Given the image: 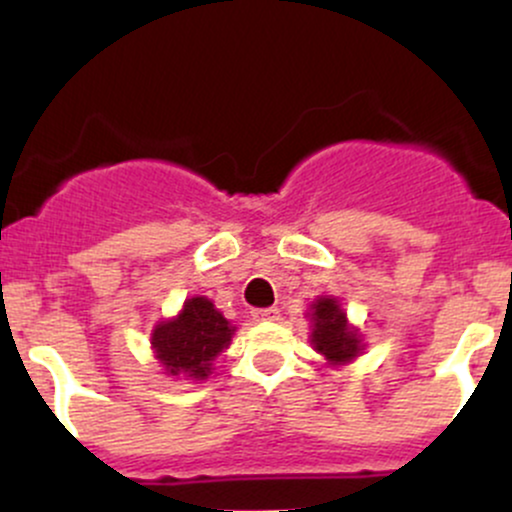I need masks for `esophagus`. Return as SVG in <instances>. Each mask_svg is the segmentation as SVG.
Instances as JSON below:
<instances>
[{"label": "esophagus", "instance_id": "1", "mask_svg": "<svg viewBox=\"0 0 512 512\" xmlns=\"http://www.w3.org/2000/svg\"><path fill=\"white\" fill-rule=\"evenodd\" d=\"M252 317H255L257 322H272V320H279V310H276V308H257V310H252Z\"/></svg>", "mask_w": 512, "mask_h": 512}]
</instances>
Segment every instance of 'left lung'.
I'll use <instances>...</instances> for the list:
<instances>
[{
    "label": "left lung",
    "instance_id": "1",
    "mask_svg": "<svg viewBox=\"0 0 512 512\" xmlns=\"http://www.w3.org/2000/svg\"><path fill=\"white\" fill-rule=\"evenodd\" d=\"M305 317L310 320V344L327 366H346L366 351V339L349 322L339 298L317 296Z\"/></svg>",
    "mask_w": 512,
    "mask_h": 512
}]
</instances>
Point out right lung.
I'll return each instance as SVG.
<instances>
[{"mask_svg":"<svg viewBox=\"0 0 512 512\" xmlns=\"http://www.w3.org/2000/svg\"><path fill=\"white\" fill-rule=\"evenodd\" d=\"M236 327L207 296H192L180 313L151 330V351L163 373L175 380H207L214 358L231 346Z\"/></svg>","mask_w":512,"mask_h":512,"instance_id":"obj_1","label":"right lung"}]
</instances>
